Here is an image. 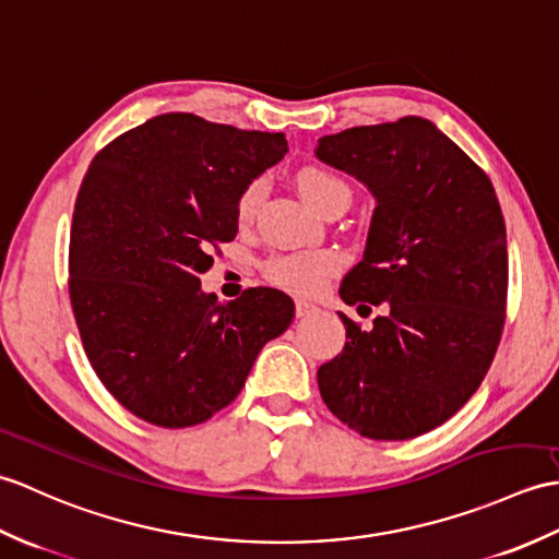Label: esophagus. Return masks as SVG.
Returning <instances> with one entry per match:
<instances>
[{"label":"esophagus","mask_w":559,"mask_h":559,"mask_svg":"<svg viewBox=\"0 0 559 559\" xmlns=\"http://www.w3.org/2000/svg\"><path fill=\"white\" fill-rule=\"evenodd\" d=\"M316 311V306L313 304H308V301H296V318H306V316H311Z\"/></svg>","instance_id":"esophagus-1"}]
</instances>
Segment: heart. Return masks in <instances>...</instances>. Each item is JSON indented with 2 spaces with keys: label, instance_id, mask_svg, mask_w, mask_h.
I'll return each mask as SVG.
<instances>
[{
  "label": "heart",
  "instance_id": "1",
  "mask_svg": "<svg viewBox=\"0 0 559 559\" xmlns=\"http://www.w3.org/2000/svg\"><path fill=\"white\" fill-rule=\"evenodd\" d=\"M296 189L304 195V201L318 213H325L332 205L352 203V186L346 183L337 171L320 165H306L296 171ZM263 198V181L255 179L246 186L237 201V217L241 222L251 219L255 207ZM334 267V260L328 253H287L270 258L265 263V277L277 287L294 294H313L322 280Z\"/></svg>",
  "mask_w": 559,
  "mask_h": 559
}]
</instances>
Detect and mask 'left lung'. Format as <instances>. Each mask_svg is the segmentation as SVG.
I'll use <instances>...</instances> for the list:
<instances>
[{
    "label": "left lung",
    "instance_id": "8db88e82",
    "mask_svg": "<svg viewBox=\"0 0 559 559\" xmlns=\"http://www.w3.org/2000/svg\"><path fill=\"white\" fill-rule=\"evenodd\" d=\"M316 155L376 195L364 260L340 296L384 306L370 330L340 313L349 342L318 368L320 396L358 436L418 438L471 400L498 352L507 308L498 195L420 117L322 135Z\"/></svg>",
    "mask_w": 559,
    "mask_h": 559
}]
</instances>
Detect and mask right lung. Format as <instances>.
I'll return each instance as SVG.
<instances>
[{"label":"right lung","mask_w":559,"mask_h":559,"mask_svg":"<svg viewBox=\"0 0 559 559\" xmlns=\"http://www.w3.org/2000/svg\"><path fill=\"white\" fill-rule=\"evenodd\" d=\"M287 151L284 133L169 111L93 157L73 207L69 296L85 356L133 416L203 424L289 328L294 301L277 289L229 304L201 292L210 251L237 237L241 191Z\"/></svg>","instance_id":"right-lung-1"}]
</instances>
